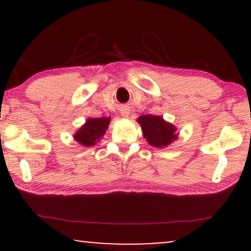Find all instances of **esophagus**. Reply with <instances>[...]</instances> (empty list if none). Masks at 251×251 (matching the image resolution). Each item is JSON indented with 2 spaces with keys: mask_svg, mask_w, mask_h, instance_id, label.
I'll return each instance as SVG.
<instances>
[{
  "mask_svg": "<svg viewBox=\"0 0 251 251\" xmlns=\"http://www.w3.org/2000/svg\"><path fill=\"white\" fill-rule=\"evenodd\" d=\"M122 116H125V118H128L129 112L126 111V109H123V111H122Z\"/></svg>",
  "mask_w": 251,
  "mask_h": 251,
  "instance_id": "esophagus-1",
  "label": "esophagus"
}]
</instances>
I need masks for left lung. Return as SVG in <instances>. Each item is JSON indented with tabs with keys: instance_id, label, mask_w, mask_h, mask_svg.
Listing matches in <instances>:
<instances>
[{
	"instance_id": "8db88e82",
	"label": "left lung",
	"mask_w": 251,
	"mask_h": 251,
	"mask_svg": "<svg viewBox=\"0 0 251 251\" xmlns=\"http://www.w3.org/2000/svg\"><path fill=\"white\" fill-rule=\"evenodd\" d=\"M138 122L143 129L144 137L154 147H164L177 138L176 128L161 116L142 115L138 118Z\"/></svg>"
}]
</instances>
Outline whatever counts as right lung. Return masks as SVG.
Returning a JSON list of instances; mask_svg holds the SVG:
<instances>
[{"instance_id": "add662e5", "label": "right lung", "mask_w": 251, "mask_h": 251, "mask_svg": "<svg viewBox=\"0 0 251 251\" xmlns=\"http://www.w3.org/2000/svg\"><path fill=\"white\" fill-rule=\"evenodd\" d=\"M109 118L89 119L85 125L75 133L74 138L83 146H94L99 142V138L104 135L105 130L108 128Z\"/></svg>"}]
</instances>
